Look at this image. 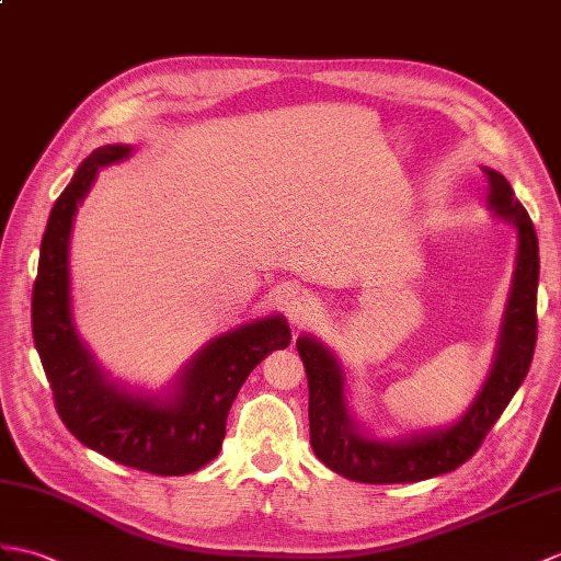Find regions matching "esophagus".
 I'll return each mask as SVG.
<instances>
[{
	"label": "esophagus",
	"instance_id": "obj_1",
	"mask_svg": "<svg viewBox=\"0 0 561 561\" xmlns=\"http://www.w3.org/2000/svg\"><path fill=\"white\" fill-rule=\"evenodd\" d=\"M320 306L312 296L308 294H296L289 304H286V316H289L294 328H306L312 320L318 318Z\"/></svg>",
	"mask_w": 561,
	"mask_h": 561
}]
</instances>
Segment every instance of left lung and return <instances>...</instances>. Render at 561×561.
<instances>
[{
    "mask_svg": "<svg viewBox=\"0 0 561 561\" xmlns=\"http://www.w3.org/2000/svg\"><path fill=\"white\" fill-rule=\"evenodd\" d=\"M483 172L490 184V213L512 225L518 233L512 289L485 382L478 389L471 407L451 425L413 430L397 439H380L366 433L351 415L342 363L316 336L301 334L296 348L308 375L310 447L334 473L373 485L419 483L449 473L473 457L524 382L538 340V237L510 181L490 167H483Z\"/></svg>",
    "mask_w": 561,
    "mask_h": 561,
    "instance_id": "left-lung-1",
    "label": "left lung"
}]
</instances>
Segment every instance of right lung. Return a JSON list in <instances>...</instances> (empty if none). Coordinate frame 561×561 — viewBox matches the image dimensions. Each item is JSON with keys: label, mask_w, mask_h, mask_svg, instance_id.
Instances as JSON below:
<instances>
[{"label": "right lung", "mask_w": 561, "mask_h": 561, "mask_svg": "<svg viewBox=\"0 0 561 561\" xmlns=\"http://www.w3.org/2000/svg\"><path fill=\"white\" fill-rule=\"evenodd\" d=\"M131 152L124 142L90 152L51 207L33 286V340L59 419L81 445L138 471L186 476L217 457L245 377L272 351L291 344V330L275 312L217 334L160 394L110 380L76 330L69 241L78 205L100 169Z\"/></svg>", "instance_id": "add662e5"}]
</instances>
